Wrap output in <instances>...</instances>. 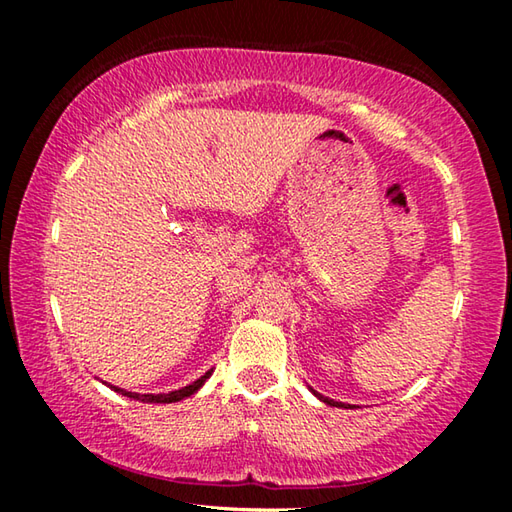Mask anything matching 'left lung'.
Here are the masks:
<instances>
[{"label":"left lung","instance_id":"1","mask_svg":"<svg viewBox=\"0 0 512 512\" xmlns=\"http://www.w3.org/2000/svg\"><path fill=\"white\" fill-rule=\"evenodd\" d=\"M314 395L318 397V400L320 402H325V404H329V406H339V409H341V406H345V404H341V402H334V400H329V397H325V395H320V393H316L314 391ZM350 406V404H348ZM348 406H345V409H348Z\"/></svg>","mask_w":512,"mask_h":512}]
</instances>
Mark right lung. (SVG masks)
I'll return each instance as SVG.
<instances>
[{
    "label": "right lung",
    "instance_id": "add662e5",
    "mask_svg": "<svg viewBox=\"0 0 512 512\" xmlns=\"http://www.w3.org/2000/svg\"><path fill=\"white\" fill-rule=\"evenodd\" d=\"M210 375H212V370H207L205 375L201 377V379H196L194 384H189V386H185V388H180V391H171V393H160V395H140V393H128V391H124V388H117V386H110L112 391H117V393H121V395H126V397H133V400H140V402H153V404H171V402H180V400H185V397H189V395H194L198 388H201L207 379H210Z\"/></svg>",
    "mask_w": 512,
    "mask_h": 512
}]
</instances>
